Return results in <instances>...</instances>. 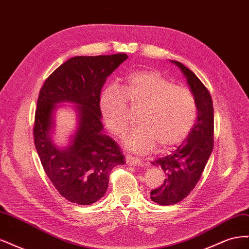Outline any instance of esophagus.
<instances>
[{
  "label": "esophagus",
  "mask_w": 249,
  "mask_h": 249,
  "mask_svg": "<svg viewBox=\"0 0 249 249\" xmlns=\"http://www.w3.org/2000/svg\"><path fill=\"white\" fill-rule=\"evenodd\" d=\"M125 161L129 165H140L141 164L140 159H138V158H136V157H133L131 155L125 156Z\"/></svg>",
  "instance_id": "1"
}]
</instances>
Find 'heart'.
I'll return each mask as SVG.
<instances>
[{
  "instance_id": "b5f03b06",
  "label": "heart",
  "mask_w": 249,
  "mask_h": 249,
  "mask_svg": "<svg viewBox=\"0 0 249 249\" xmlns=\"http://www.w3.org/2000/svg\"><path fill=\"white\" fill-rule=\"evenodd\" d=\"M138 111L139 125L125 137L127 148L146 153L156 144L159 150L178 145L190 133L197 116L191 90L156 70L131 73L122 86L103 91L100 108L109 131L117 137L129 129L131 110Z\"/></svg>"
}]
</instances>
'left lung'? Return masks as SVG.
<instances>
[{
    "label": "left lung",
    "instance_id": "1",
    "mask_svg": "<svg viewBox=\"0 0 249 249\" xmlns=\"http://www.w3.org/2000/svg\"><path fill=\"white\" fill-rule=\"evenodd\" d=\"M197 105L196 123L188 137L176 150L152 162L164 171L163 184L152 190L150 198L162 206L175 205L194 189L214 146V109L207 87L193 71L178 61Z\"/></svg>",
    "mask_w": 249,
    "mask_h": 249
}]
</instances>
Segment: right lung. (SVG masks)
Masks as SVG:
<instances>
[{"mask_svg": "<svg viewBox=\"0 0 249 249\" xmlns=\"http://www.w3.org/2000/svg\"><path fill=\"white\" fill-rule=\"evenodd\" d=\"M127 58L124 53L77 56L67 60L44 81L37 100L33 136L42 167L61 196L91 205L106 193L111 170L124 164L117 143L103 133L101 91L107 78ZM78 105L79 127L72 145L58 149L49 139L54 104Z\"/></svg>", "mask_w": 249, "mask_h": 249, "instance_id": "obj_1", "label": "right lung"}]
</instances>
